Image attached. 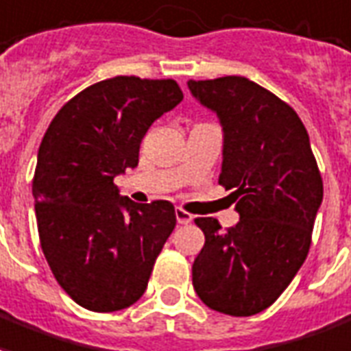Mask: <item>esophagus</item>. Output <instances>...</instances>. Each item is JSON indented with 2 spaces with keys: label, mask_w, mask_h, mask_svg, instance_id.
<instances>
[{
  "label": "esophagus",
  "mask_w": 351,
  "mask_h": 351,
  "mask_svg": "<svg viewBox=\"0 0 351 351\" xmlns=\"http://www.w3.org/2000/svg\"><path fill=\"white\" fill-rule=\"evenodd\" d=\"M175 215H176V221L180 223V225H188V223H191V214H188L186 210L176 208Z\"/></svg>",
  "instance_id": "34e87169"
}]
</instances>
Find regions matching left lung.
Here are the masks:
<instances>
[{"instance_id":"obj_1","label":"left lung","mask_w":351,"mask_h":351,"mask_svg":"<svg viewBox=\"0 0 351 351\" xmlns=\"http://www.w3.org/2000/svg\"><path fill=\"white\" fill-rule=\"evenodd\" d=\"M197 100L219 117V184L232 189L240 221L221 230L197 217L204 245L193 288L206 307L230 316L268 308L294 279L311 247L324 197L320 171L301 119L274 93L241 76L195 82Z\"/></svg>"}]
</instances>
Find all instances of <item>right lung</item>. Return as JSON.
Masks as SVG:
<instances>
[{"instance_id": "obj_1", "label": "right lung", "mask_w": 351, "mask_h": 351, "mask_svg": "<svg viewBox=\"0 0 351 351\" xmlns=\"http://www.w3.org/2000/svg\"><path fill=\"white\" fill-rule=\"evenodd\" d=\"M182 98L175 80L110 77L70 98L44 134L33 176L40 247L82 307L113 313L147 290L175 206L137 204L113 180L136 167L145 134Z\"/></svg>"}]
</instances>
